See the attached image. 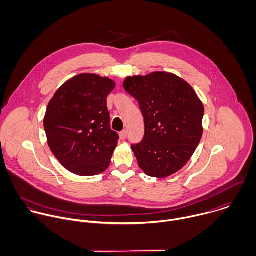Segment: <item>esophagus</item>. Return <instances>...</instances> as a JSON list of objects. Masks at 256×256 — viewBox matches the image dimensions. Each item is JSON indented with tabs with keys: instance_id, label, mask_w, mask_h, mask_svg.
<instances>
[{
	"instance_id": "1",
	"label": "esophagus",
	"mask_w": 256,
	"mask_h": 256,
	"mask_svg": "<svg viewBox=\"0 0 256 256\" xmlns=\"http://www.w3.org/2000/svg\"><path fill=\"white\" fill-rule=\"evenodd\" d=\"M126 136H128V132H126V130L120 132V138H122V140H126Z\"/></svg>"
}]
</instances>
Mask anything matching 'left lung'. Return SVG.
Instances as JSON below:
<instances>
[{
	"mask_svg": "<svg viewBox=\"0 0 256 256\" xmlns=\"http://www.w3.org/2000/svg\"><path fill=\"white\" fill-rule=\"evenodd\" d=\"M124 90L140 104L144 136L132 144L146 174L162 178L182 170L202 136L204 108L194 90L180 76L156 72L128 76Z\"/></svg>",
	"mask_w": 256,
	"mask_h": 256,
	"instance_id": "8db88e82",
	"label": "left lung"
}]
</instances>
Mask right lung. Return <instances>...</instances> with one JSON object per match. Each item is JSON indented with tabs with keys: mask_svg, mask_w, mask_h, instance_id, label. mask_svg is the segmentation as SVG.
<instances>
[{
	"mask_svg": "<svg viewBox=\"0 0 256 256\" xmlns=\"http://www.w3.org/2000/svg\"><path fill=\"white\" fill-rule=\"evenodd\" d=\"M116 82L94 74H80L66 82L50 100L44 118L48 144L70 172L96 176L104 172L118 146L110 126L106 98Z\"/></svg>",
	"mask_w": 256,
	"mask_h": 256,
	"instance_id": "1",
	"label": "right lung"
}]
</instances>
